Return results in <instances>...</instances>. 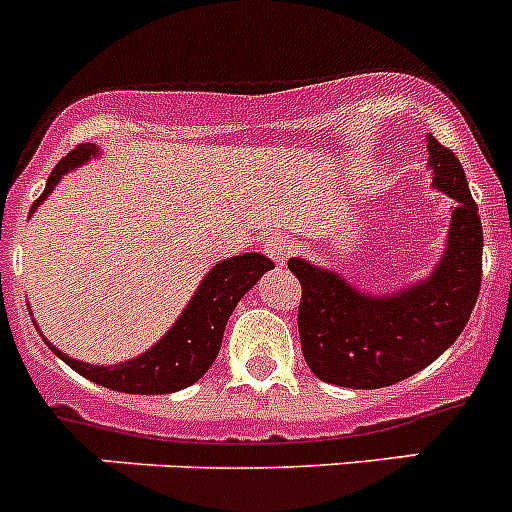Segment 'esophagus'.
<instances>
[{"label": "esophagus", "instance_id": "1", "mask_svg": "<svg viewBox=\"0 0 512 512\" xmlns=\"http://www.w3.org/2000/svg\"><path fill=\"white\" fill-rule=\"evenodd\" d=\"M266 253H269V259H274V264L284 266L289 259L287 241H284L282 235H274V238H269V241H266Z\"/></svg>", "mask_w": 512, "mask_h": 512}]
</instances>
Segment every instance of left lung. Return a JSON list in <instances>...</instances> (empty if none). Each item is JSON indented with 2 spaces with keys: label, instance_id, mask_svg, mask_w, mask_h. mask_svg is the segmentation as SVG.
Here are the masks:
<instances>
[{
  "label": "left lung",
  "instance_id": "left-lung-1",
  "mask_svg": "<svg viewBox=\"0 0 512 512\" xmlns=\"http://www.w3.org/2000/svg\"><path fill=\"white\" fill-rule=\"evenodd\" d=\"M433 187L449 194V235L425 279L369 295L338 271L289 259L300 279L297 312L302 354L312 374L351 390H379L413 377L459 338L482 282V220L459 158L428 135Z\"/></svg>",
  "mask_w": 512,
  "mask_h": 512
}]
</instances>
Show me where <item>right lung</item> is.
I'll use <instances>...</instances> for the list:
<instances>
[{"label":"right lung","mask_w":512,"mask_h":512,"mask_svg":"<svg viewBox=\"0 0 512 512\" xmlns=\"http://www.w3.org/2000/svg\"><path fill=\"white\" fill-rule=\"evenodd\" d=\"M97 156L99 148L94 143H81L69 156L61 158L56 169L51 171V176H48V184H45L43 194L35 200L30 215L43 205L45 197L56 189L63 176ZM269 269H274V264L261 253H243V256H233V259L215 264L205 274V279L200 282L192 300L187 302L182 315L176 318V323L166 330L164 336L158 338L148 351H143L135 359L120 361V364H87V361L71 359L63 351H58L48 338H43V341L76 374L87 377L94 384H102L107 390L128 392V395H169V392H179L197 382L210 369L217 351H220V343H223L230 312Z\"/></svg>","instance_id":"right-lung-1"}]
</instances>
